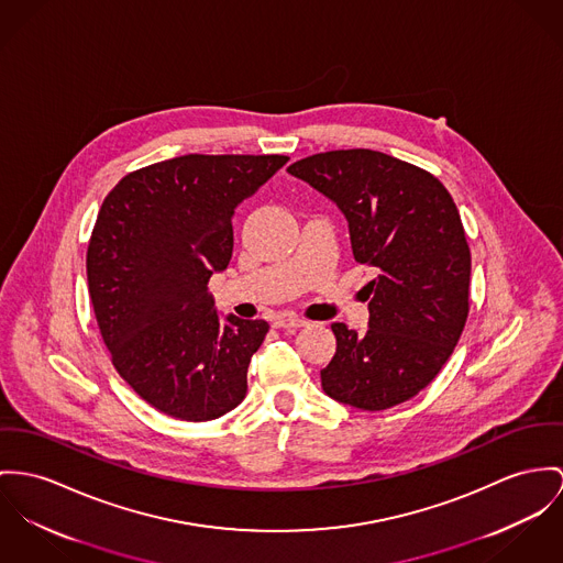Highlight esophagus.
Returning a JSON list of instances; mask_svg holds the SVG:
<instances>
[{
	"mask_svg": "<svg viewBox=\"0 0 563 563\" xmlns=\"http://www.w3.org/2000/svg\"><path fill=\"white\" fill-rule=\"evenodd\" d=\"M303 325H306L303 319L291 317V314L274 317V328H278V330H296V328H303Z\"/></svg>",
	"mask_w": 563,
	"mask_h": 563,
	"instance_id": "esophagus-1",
	"label": "esophagus"
}]
</instances>
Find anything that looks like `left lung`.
I'll use <instances>...</instances> for the list:
<instances>
[{"instance_id":"obj_1","label":"left lung","mask_w":563,"mask_h":563,"mask_svg":"<svg viewBox=\"0 0 563 563\" xmlns=\"http://www.w3.org/2000/svg\"><path fill=\"white\" fill-rule=\"evenodd\" d=\"M289 174L332 199L353 257L377 269L364 291L368 330L332 323L323 391L364 411L413 398L443 368L470 314L472 253L452 195L433 174L375 150H334Z\"/></svg>"}]
</instances>
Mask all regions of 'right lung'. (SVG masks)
I'll return each mask as SVG.
<instances>
[{"label": "right lung", "mask_w": 563, "mask_h": 563, "mask_svg": "<svg viewBox=\"0 0 563 563\" xmlns=\"http://www.w3.org/2000/svg\"><path fill=\"white\" fill-rule=\"evenodd\" d=\"M289 158L188 154L124 175L87 246L93 314L120 377L158 411L208 422L246 396L269 325L222 323L208 289L233 253L231 218Z\"/></svg>", "instance_id": "right-lung-1"}]
</instances>
